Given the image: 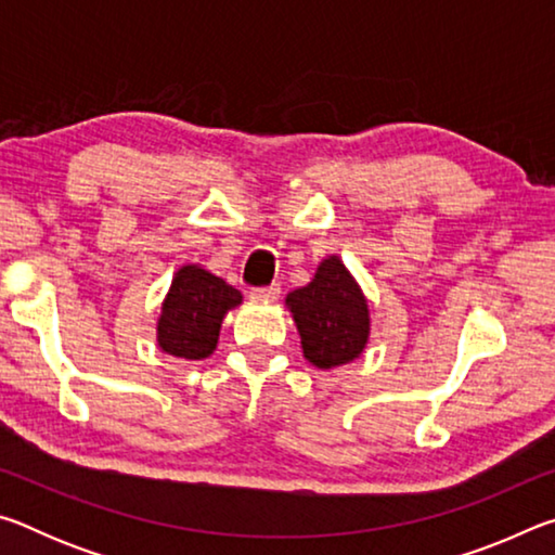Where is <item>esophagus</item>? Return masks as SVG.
I'll return each mask as SVG.
<instances>
[{
  "label": "esophagus",
  "instance_id": "34e87169",
  "mask_svg": "<svg viewBox=\"0 0 555 555\" xmlns=\"http://www.w3.org/2000/svg\"><path fill=\"white\" fill-rule=\"evenodd\" d=\"M279 284H271V286H259V288H251L249 296L255 300H276L279 298Z\"/></svg>",
  "mask_w": 555,
  "mask_h": 555
}]
</instances>
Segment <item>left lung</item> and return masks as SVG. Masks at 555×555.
Segmentation results:
<instances>
[{
  "instance_id": "left-lung-1",
  "label": "left lung",
  "mask_w": 555,
  "mask_h": 555,
  "mask_svg": "<svg viewBox=\"0 0 555 555\" xmlns=\"http://www.w3.org/2000/svg\"><path fill=\"white\" fill-rule=\"evenodd\" d=\"M286 306L313 367H340L364 352L370 340L367 298L340 257L323 259L311 284L291 291Z\"/></svg>"
}]
</instances>
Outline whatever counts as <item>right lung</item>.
Returning <instances> with one entry per match:
<instances>
[{"instance_id": "1", "label": "right lung", "mask_w": 555, "mask_h": 555, "mask_svg": "<svg viewBox=\"0 0 555 555\" xmlns=\"http://www.w3.org/2000/svg\"><path fill=\"white\" fill-rule=\"evenodd\" d=\"M240 304L242 294L228 281L198 264L181 267L158 315V347L183 360H205L218 347L222 318Z\"/></svg>"}]
</instances>
